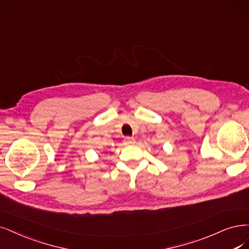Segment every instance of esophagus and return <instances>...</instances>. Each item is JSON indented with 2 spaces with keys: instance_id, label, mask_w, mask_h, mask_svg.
Returning <instances> with one entry per match:
<instances>
[{
  "instance_id": "34e87169",
  "label": "esophagus",
  "mask_w": 249,
  "mask_h": 249,
  "mask_svg": "<svg viewBox=\"0 0 249 249\" xmlns=\"http://www.w3.org/2000/svg\"><path fill=\"white\" fill-rule=\"evenodd\" d=\"M125 142H126L127 144H133V143H135V140L133 139V137H129V136L126 137Z\"/></svg>"
}]
</instances>
